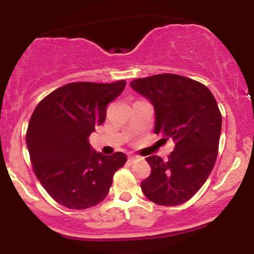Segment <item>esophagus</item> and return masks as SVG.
<instances>
[{
  "label": "esophagus",
  "instance_id": "esophagus-1",
  "mask_svg": "<svg viewBox=\"0 0 254 254\" xmlns=\"http://www.w3.org/2000/svg\"><path fill=\"white\" fill-rule=\"evenodd\" d=\"M142 157L138 156V155H129L127 156V161L131 162V164H133V162H137V161H141Z\"/></svg>",
  "mask_w": 254,
  "mask_h": 254
}]
</instances>
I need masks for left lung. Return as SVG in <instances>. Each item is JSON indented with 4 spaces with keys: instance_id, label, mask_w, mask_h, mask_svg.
Wrapping results in <instances>:
<instances>
[{
    "instance_id": "8db88e82",
    "label": "left lung",
    "mask_w": 254,
    "mask_h": 254,
    "mask_svg": "<svg viewBox=\"0 0 254 254\" xmlns=\"http://www.w3.org/2000/svg\"><path fill=\"white\" fill-rule=\"evenodd\" d=\"M131 88L155 110L156 135L174 141L168 160L148 156L151 173L142 192L159 205H179L191 199L210 176L217 157L222 117L208 87L176 74L136 78Z\"/></svg>"
}]
</instances>
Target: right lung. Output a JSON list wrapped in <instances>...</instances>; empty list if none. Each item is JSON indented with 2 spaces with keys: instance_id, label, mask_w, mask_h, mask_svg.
<instances>
[{
  "instance_id": "1",
  "label": "right lung",
  "mask_w": 254,
  "mask_h": 254,
  "mask_svg": "<svg viewBox=\"0 0 254 254\" xmlns=\"http://www.w3.org/2000/svg\"><path fill=\"white\" fill-rule=\"evenodd\" d=\"M125 84L124 80L68 83L44 98L32 113L26 143L33 171L46 192L66 208L81 210L100 203L116 171L127 162L122 151L97 153L88 139Z\"/></svg>"
}]
</instances>
